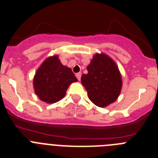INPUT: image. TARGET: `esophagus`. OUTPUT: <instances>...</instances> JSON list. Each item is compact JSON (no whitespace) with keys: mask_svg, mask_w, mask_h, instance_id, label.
<instances>
[{"mask_svg":"<svg viewBox=\"0 0 158 158\" xmlns=\"http://www.w3.org/2000/svg\"><path fill=\"white\" fill-rule=\"evenodd\" d=\"M81 76H82V73H76V78H77V79H78V80H80V79H81Z\"/></svg>","mask_w":158,"mask_h":158,"instance_id":"obj_1","label":"esophagus"}]
</instances>
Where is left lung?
<instances>
[{
  "instance_id": "8db88e82",
  "label": "left lung",
  "mask_w": 158,
  "mask_h": 158,
  "mask_svg": "<svg viewBox=\"0 0 158 158\" xmlns=\"http://www.w3.org/2000/svg\"><path fill=\"white\" fill-rule=\"evenodd\" d=\"M82 74L81 82L89 98L95 106L104 108L114 102L122 87L121 73L114 60L104 53H96Z\"/></svg>"
}]
</instances>
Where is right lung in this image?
<instances>
[{
	"label": "right lung",
	"instance_id": "right-lung-1",
	"mask_svg": "<svg viewBox=\"0 0 158 158\" xmlns=\"http://www.w3.org/2000/svg\"><path fill=\"white\" fill-rule=\"evenodd\" d=\"M77 81L72 69L63 66L55 55L45 60L36 70L33 87L41 101L51 104L61 100L70 84Z\"/></svg>",
	"mask_w": 158,
	"mask_h": 158
}]
</instances>
